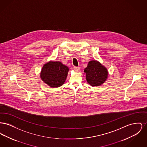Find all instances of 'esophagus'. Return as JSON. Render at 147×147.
I'll return each instance as SVG.
<instances>
[{
	"label": "esophagus",
	"instance_id": "1",
	"mask_svg": "<svg viewBox=\"0 0 147 147\" xmlns=\"http://www.w3.org/2000/svg\"><path fill=\"white\" fill-rule=\"evenodd\" d=\"M74 69L76 71L78 72V71H79L80 70V68L79 67H74Z\"/></svg>",
	"mask_w": 147,
	"mask_h": 147
}]
</instances>
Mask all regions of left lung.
Returning <instances> with one entry per match:
<instances>
[{
  "label": "left lung",
  "instance_id": "obj_1",
  "mask_svg": "<svg viewBox=\"0 0 147 147\" xmlns=\"http://www.w3.org/2000/svg\"><path fill=\"white\" fill-rule=\"evenodd\" d=\"M88 83L92 86H100L106 80L108 76L107 68L97 61H91L84 70Z\"/></svg>",
  "mask_w": 147,
  "mask_h": 147
}]
</instances>
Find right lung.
<instances>
[{
	"instance_id": "add662e5",
	"label": "right lung",
	"mask_w": 147,
	"mask_h": 147,
	"mask_svg": "<svg viewBox=\"0 0 147 147\" xmlns=\"http://www.w3.org/2000/svg\"><path fill=\"white\" fill-rule=\"evenodd\" d=\"M68 71V67L61 62L49 61L43 65L40 77L46 84L56 88L64 84Z\"/></svg>"
}]
</instances>
